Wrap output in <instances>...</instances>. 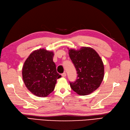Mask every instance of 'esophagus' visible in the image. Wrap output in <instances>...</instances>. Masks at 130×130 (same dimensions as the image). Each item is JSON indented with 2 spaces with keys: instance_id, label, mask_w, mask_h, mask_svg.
Returning <instances> with one entry per match:
<instances>
[{
  "instance_id": "obj_1",
  "label": "esophagus",
  "mask_w": 130,
  "mask_h": 130,
  "mask_svg": "<svg viewBox=\"0 0 130 130\" xmlns=\"http://www.w3.org/2000/svg\"><path fill=\"white\" fill-rule=\"evenodd\" d=\"M61 76H62V77H66V74L65 73V72H64V73H62V74H61Z\"/></svg>"
}]
</instances>
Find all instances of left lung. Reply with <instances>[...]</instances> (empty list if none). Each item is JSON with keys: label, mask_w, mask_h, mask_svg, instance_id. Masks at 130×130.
Returning <instances> with one entry per match:
<instances>
[{"label": "left lung", "mask_w": 130, "mask_h": 130, "mask_svg": "<svg viewBox=\"0 0 130 130\" xmlns=\"http://www.w3.org/2000/svg\"><path fill=\"white\" fill-rule=\"evenodd\" d=\"M69 54L77 74L76 81L70 82L71 89L80 95H89L95 91L104 76V66L100 56L89 47L77 50L70 49Z\"/></svg>", "instance_id": "1"}]
</instances>
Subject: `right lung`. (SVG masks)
<instances>
[{"instance_id":"add662e5","label":"right lung","mask_w":130,"mask_h":130,"mask_svg":"<svg viewBox=\"0 0 130 130\" xmlns=\"http://www.w3.org/2000/svg\"><path fill=\"white\" fill-rule=\"evenodd\" d=\"M54 53L44 49L35 50L24 62L22 75L30 91L38 97H46L55 89L57 79L61 77L53 61Z\"/></svg>"}]
</instances>
